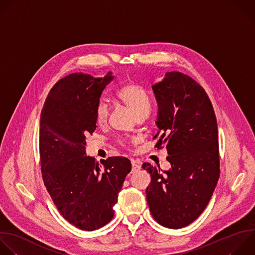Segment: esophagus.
Listing matches in <instances>:
<instances>
[{"label": "esophagus", "instance_id": "obj_1", "mask_svg": "<svg viewBox=\"0 0 255 255\" xmlns=\"http://www.w3.org/2000/svg\"><path fill=\"white\" fill-rule=\"evenodd\" d=\"M138 170H140V165L138 164V163H136L135 161H133L132 162V173H135V172H137Z\"/></svg>", "mask_w": 255, "mask_h": 255}]
</instances>
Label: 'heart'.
Instances as JSON below:
<instances>
[{"mask_svg": "<svg viewBox=\"0 0 255 255\" xmlns=\"http://www.w3.org/2000/svg\"><path fill=\"white\" fill-rule=\"evenodd\" d=\"M117 98L129 107L135 115L139 118L142 116H147L150 110V99L148 93L139 85L135 83H130L124 85L117 92ZM110 113V108L107 102L101 100L98 102L95 108V119L98 125L103 126L108 122ZM119 144L126 145L125 139H119Z\"/></svg>", "mask_w": 255, "mask_h": 255, "instance_id": "b5f03b06", "label": "heart"}]
</instances>
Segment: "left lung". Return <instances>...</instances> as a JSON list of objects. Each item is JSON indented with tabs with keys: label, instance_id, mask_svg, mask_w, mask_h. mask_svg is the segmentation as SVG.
<instances>
[{
	"label": "left lung",
	"instance_id": "obj_1",
	"mask_svg": "<svg viewBox=\"0 0 255 255\" xmlns=\"http://www.w3.org/2000/svg\"><path fill=\"white\" fill-rule=\"evenodd\" d=\"M159 129L155 147L167 149L171 168L163 174L143 164L150 174L146 198L154 219L178 229L192 223L207 206L219 178L218 130L215 113L204 89L191 77L167 72L152 85Z\"/></svg>",
	"mask_w": 255,
	"mask_h": 255
}]
</instances>
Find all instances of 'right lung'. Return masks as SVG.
Wrapping results in <instances>:
<instances>
[{
  "mask_svg": "<svg viewBox=\"0 0 255 255\" xmlns=\"http://www.w3.org/2000/svg\"><path fill=\"white\" fill-rule=\"evenodd\" d=\"M112 72L95 78L74 73L48 94L40 122V159L45 186L62 216L82 230H96L114 216L131 162L121 156L95 162L85 155L86 135L96 129L95 108Z\"/></svg>",
  "mask_w": 255,
  "mask_h": 255,
  "instance_id": "1",
  "label": "right lung"
}]
</instances>
